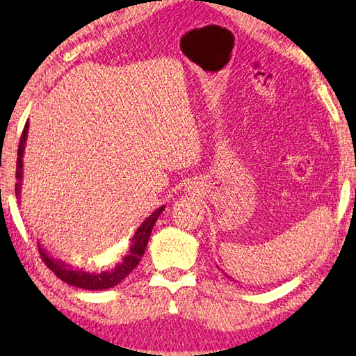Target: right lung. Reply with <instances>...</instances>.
Wrapping results in <instances>:
<instances>
[{
  "mask_svg": "<svg viewBox=\"0 0 356 356\" xmlns=\"http://www.w3.org/2000/svg\"><path fill=\"white\" fill-rule=\"evenodd\" d=\"M28 129L29 124H25V129H23V134L19 143V152H17V171H15V196L17 200H22V182H23V154H25V144H26V138H28ZM165 210V206H161L155 210V212L150 213L146 220H144L140 227L136 229L135 236L130 238V245L127 251H125V256L120 257V261L114 265L113 268L105 270V272L100 273H89L84 272L81 268H74L70 264L65 261H61V259L53 257L48 254L45 248H42V245L38 242L39 246V252L42 261L45 262V265L51 272H55L59 280H63L64 282H67L70 286L80 287V289H86V291H104V289H110L118 286L120 281L124 278H127L130 275L131 270H135V267L140 264L141 257L146 251V246L149 242L150 232H152L155 221L159 220L160 213Z\"/></svg>",
  "mask_w": 356,
  "mask_h": 356,
  "instance_id": "1",
  "label": "right lung"
}]
</instances>
